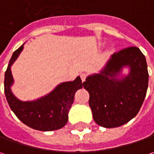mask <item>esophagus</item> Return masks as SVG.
I'll use <instances>...</instances> for the list:
<instances>
[{
	"instance_id": "1",
	"label": "esophagus",
	"mask_w": 154,
	"mask_h": 154,
	"mask_svg": "<svg viewBox=\"0 0 154 154\" xmlns=\"http://www.w3.org/2000/svg\"><path fill=\"white\" fill-rule=\"evenodd\" d=\"M80 78H81V80H82V81H85L86 79V74H84V73L81 74H80Z\"/></svg>"
}]
</instances>
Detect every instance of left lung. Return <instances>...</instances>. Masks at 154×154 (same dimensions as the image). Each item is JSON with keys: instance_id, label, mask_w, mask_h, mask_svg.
Wrapping results in <instances>:
<instances>
[{"instance_id": "obj_1", "label": "left lung", "mask_w": 154, "mask_h": 154, "mask_svg": "<svg viewBox=\"0 0 154 154\" xmlns=\"http://www.w3.org/2000/svg\"><path fill=\"white\" fill-rule=\"evenodd\" d=\"M131 73L119 80L121 68ZM83 86L89 92V105L95 122L104 128L122 126L138 114L148 87L145 56L137 47L115 52L100 74L88 76Z\"/></svg>"}]
</instances>
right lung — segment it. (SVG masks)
Wrapping results in <instances>:
<instances>
[{
    "instance_id": "obj_1",
    "label": "right lung",
    "mask_w": 154,
    "mask_h": 154,
    "mask_svg": "<svg viewBox=\"0 0 154 154\" xmlns=\"http://www.w3.org/2000/svg\"><path fill=\"white\" fill-rule=\"evenodd\" d=\"M23 45L14 52L5 73L4 92L11 109L23 123L40 131L62 128L68 122V111L74 103V94L83 84L80 77L74 81L60 84L54 91L35 101L22 102L14 97L10 86L14 83L11 66L23 50Z\"/></svg>"
}]
</instances>
